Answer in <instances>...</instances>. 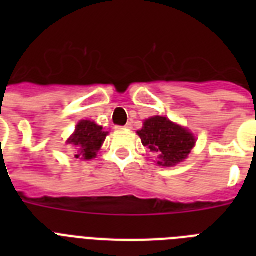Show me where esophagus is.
<instances>
[{
    "instance_id": "34e87169",
    "label": "esophagus",
    "mask_w": 256,
    "mask_h": 256,
    "mask_svg": "<svg viewBox=\"0 0 256 256\" xmlns=\"http://www.w3.org/2000/svg\"><path fill=\"white\" fill-rule=\"evenodd\" d=\"M132 128V124H126V126H124V128Z\"/></svg>"
}]
</instances>
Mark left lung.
<instances>
[{"label": "left lung", "mask_w": 256, "mask_h": 256, "mask_svg": "<svg viewBox=\"0 0 256 256\" xmlns=\"http://www.w3.org/2000/svg\"><path fill=\"white\" fill-rule=\"evenodd\" d=\"M142 144L158 156L156 164L172 168L186 160L195 146V136L166 116H152L138 132Z\"/></svg>", "instance_id": "left-lung-1"}]
</instances>
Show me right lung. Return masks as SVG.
<instances>
[{
  "label": "right lung",
  "mask_w": 256,
  "mask_h": 256,
  "mask_svg": "<svg viewBox=\"0 0 256 256\" xmlns=\"http://www.w3.org/2000/svg\"><path fill=\"white\" fill-rule=\"evenodd\" d=\"M108 132L102 130V126L94 124L92 120H80L76 132L68 144L73 146L74 156L80 160H92L106 140Z\"/></svg>",
  "instance_id": "right-lung-1"
}]
</instances>
